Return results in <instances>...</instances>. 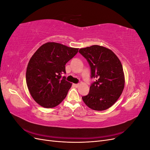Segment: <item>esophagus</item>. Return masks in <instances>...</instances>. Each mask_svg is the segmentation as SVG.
<instances>
[{
	"instance_id": "obj_1",
	"label": "esophagus",
	"mask_w": 150,
	"mask_h": 150,
	"mask_svg": "<svg viewBox=\"0 0 150 150\" xmlns=\"http://www.w3.org/2000/svg\"><path fill=\"white\" fill-rule=\"evenodd\" d=\"M74 86H75V87H76V88H78V86H79V84H74Z\"/></svg>"
}]
</instances>
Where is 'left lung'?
I'll list each match as a JSON object with an SVG mask.
<instances>
[{"label": "left lung", "mask_w": 150, "mask_h": 150, "mask_svg": "<svg viewBox=\"0 0 150 150\" xmlns=\"http://www.w3.org/2000/svg\"><path fill=\"white\" fill-rule=\"evenodd\" d=\"M79 52L88 62L91 78L96 79L83 100L93 110H106L116 103L124 89L121 63L111 50L98 45L80 49Z\"/></svg>", "instance_id": "left-lung-1"}]
</instances>
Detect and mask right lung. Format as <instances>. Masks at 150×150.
<instances>
[{
  "label": "right lung",
  "mask_w": 150,
  "mask_h": 150,
  "mask_svg": "<svg viewBox=\"0 0 150 150\" xmlns=\"http://www.w3.org/2000/svg\"><path fill=\"white\" fill-rule=\"evenodd\" d=\"M78 52L56 42H47L33 54L26 71V83L34 101L46 108L59 104L71 87L66 80V64Z\"/></svg>",
  "instance_id": "add662e5"
}]
</instances>
